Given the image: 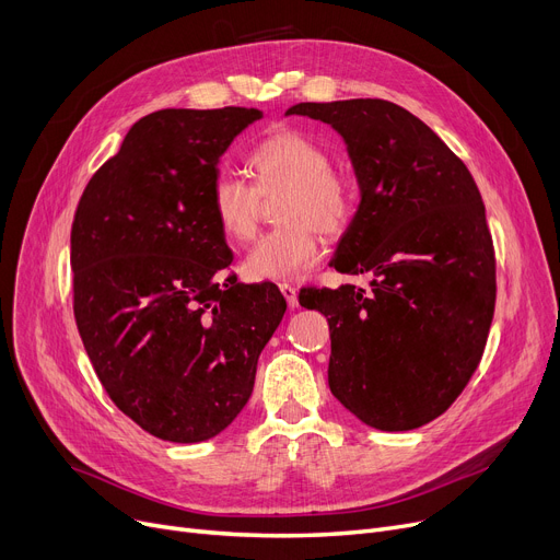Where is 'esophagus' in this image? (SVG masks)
Instances as JSON below:
<instances>
[{
	"label": "esophagus",
	"mask_w": 560,
	"mask_h": 560,
	"mask_svg": "<svg viewBox=\"0 0 560 560\" xmlns=\"http://www.w3.org/2000/svg\"><path fill=\"white\" fill-rule=\"evenodd\" d=\"M279 290H281V295L285 298V302H288V306H290V308H298V306H300V300H298V288H295V285L281 283V285H279Z\"/></svg>",
	"instance_id": "1"
}]
</instances>
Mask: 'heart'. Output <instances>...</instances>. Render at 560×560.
<instances>
[{
  "label": "heart",
  "mask_w": 560,
  "mask_h": 560,
  "mask_svg": "<svg viewBox=\"0 0 560 560\" xmlns=\"http://www.w3.org/2000/svg\"><path fill=\"white\" fill-rule=\"evenodd\" d=\"M252 182L220 174L211 186V211L229 243L256 235L262 199L281 195L275 220L279 229L262 235L245 258L249 281L288 283L315 268L322 249L317 232L338 235L354 215V188L331 154L313 138L283 129L262 138L247 156Z\"/></svg>",
  "instance_id": "b5f03b06"
}]
</instances>
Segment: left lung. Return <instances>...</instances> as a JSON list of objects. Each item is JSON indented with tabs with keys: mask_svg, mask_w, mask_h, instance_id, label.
Returning <instances> with one entry per match:
<instances>
[{
	"mask_svg": "<svg viewBox=\"0 0 560 560\" xmlns=\"http://www.w3.org/2000/svg\"><path fill=\"white\" fill-rule=\"evenodd\" d=\"M288 115L331 125L347 142L361 203L334 268L372 275L302 288L329 322V388L381 431L429 424L472 378L494 315V247L465 163L420 117L386 100L302 102Z\"/></svg>",
	"mask_w": 560,
	"mask_h": 560,
	"instance_id": "1",
	"label": "left lung"
}]
</instances>
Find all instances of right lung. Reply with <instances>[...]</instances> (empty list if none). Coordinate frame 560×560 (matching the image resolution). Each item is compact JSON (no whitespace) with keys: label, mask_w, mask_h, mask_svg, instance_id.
Here are the masks:
<instances>
[{"label":"right lung","mask_w":560,"mask_h":560,"mask_svg":"<svg viewBox=\"0 0 560 560\" xmlns=\"http://www.w3.org/2000/svg\"><path fill=\"white\" fill-rule=\"evenodd\" d=\"M258 108L140 117L88 182L70 233L72 306L104 390L140 429L201 443L245 408L285 313L270 281L238 283L211 211L218 161Z\"/></svg>","instance_id":"obj_1"}]
</instances>
